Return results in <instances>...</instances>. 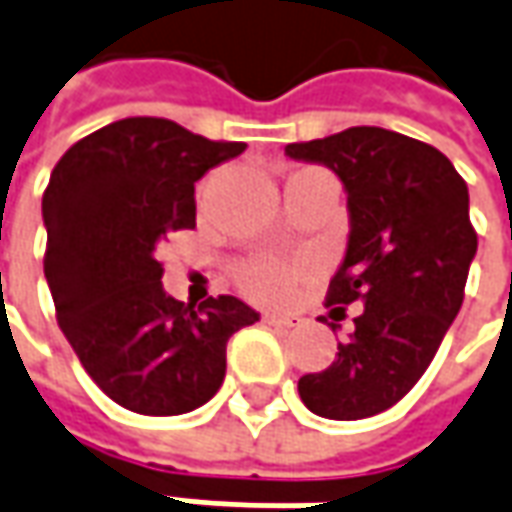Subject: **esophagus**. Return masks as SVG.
Masks as SVG:
<instances>
[{
    "instance_id": "esophagus-1",
    "label": "esophagus",
    "mask_w": 512,
    "mask_h": 512,
    "mask_svg": "<svg viewBox=\"0 0 512 512\" xmlns=\"http://www.w3.org/2000/svg\"><path fill=\"white\" fill-rule=\"evenodd\" d=\"M263 323H269V326L274 328L300 326V320H297V317H286V314H266V317H263Z\"/></svg>"
}]
</instances>
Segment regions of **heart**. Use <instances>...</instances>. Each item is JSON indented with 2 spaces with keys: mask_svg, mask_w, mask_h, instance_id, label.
<instances>
[{
  "mask_svg": "<svg viewBox=\"0 0 512 512\" xmlns=\"http://www.w3.org/2000/svg\"><path fill=\"white\" fill-rule=\"evenodd\" d=\"M297 277H300L297 266L283 263V260H272V257L249 260L238 269L240 289L260 303H277V300L289 297Z\"/></svg>",
  "mask_w": 512,
  "mask_h": 512,
  "instance_id": "obj_1",
  "label": "heart"
}]
</instances>
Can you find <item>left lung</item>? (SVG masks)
<instances>
[{
	"label": "left lung",
	"instance_id": "left-lung-1",
	"mask_svg": "<svg viewBox=\"0 0 512 512\" xmlns=\"http://www.w3.org/2000/svg\"><path fill=\"white\" fill-rule=\"evenodd\" d=\"M286 155L343 181L351 229L326 300L343 317L362 303L337 360L297 391L326 419L382 414L419 382L462 309L476 257L467 184L436 147L382 127L289 144Z\"/></svg>",
	"mask_w": 512,
	"mask_h": 512
}]
</instances>
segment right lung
<instances>
[{
	"mask_svg": "<svg viewBox=\"0 0 512 512\" xmlns=\"http://www.w3.org/2000/svg\"><path fill=\"white\" fill-rule=\"evenodd\" d=\"M246 150L169 118H121L81 138L42 198L45 277L56 317L84 371L121 408L178 416L226 377V343L260 320L232 294L198 311L169 297L158 243L195 226V184Z\"/></svg>",
	"mask_w": 512,
	"mask_h": 512,
	"instance_id": "add662e5",
	"label": "right lung"
}]
</instances>
